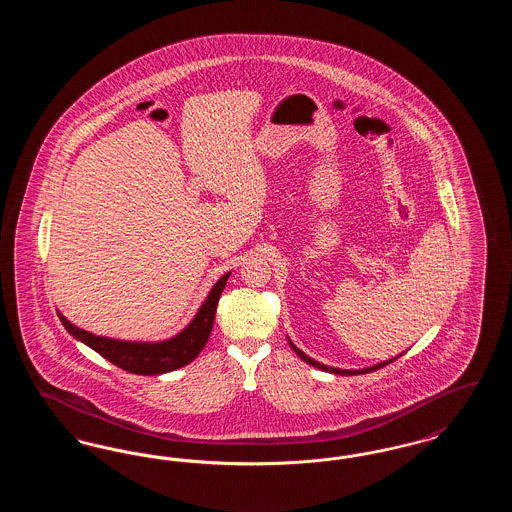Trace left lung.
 Instances as JSON below:
<instances>
[{
    "instance_id": "1",
    "label": "left lung",
    "mask_w": 512,
    "mask_h": 512,
    "mask_svg": "<svg viewBox=\"0 0 512 512\" xmlns=\"http://www.w3.org/2000/svg\"><path fill=\"white\" fill-rule=\"evenodd\" d=\"M288 343H290V347H292L293 351H295V355L297 357H301L307 365L315 366L318 370H324V372H332V374H340V376H357V374H368V372H374V370H378V368H382V366L390 365L393 363L397 357H401L403 353H399V355H395V357H391L388 361H380V363H376V365L366 366V368H349V370H345V368H336V366H328L322 365V363H318L315 359H311L309 355H305L295 343H293L290 338H288Z\"/></svg>"
}]
</instances>
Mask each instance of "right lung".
Here are the masks:
<instances>
[{"label": "right lung", "instance_id": "add662e5", "mask_svg": "<svg viewBox=\"0 0 512 512\" xmlns=\"http://www.w3.org/2000/svg\"><path fill=\"white\" fill-rule=\"evenodd\" d=\"M228 276H230V272L220 276L217 284L211 288V292L207 293L205 301L199 305L195 317L188 322V326L169 340L130 341L96 336L92 332L78 328L59 311H57V315L63 322L65 330L73 336L74 340L82 341L84 345L94 349L101 357H105L109 363L119 366L126 372H132V374L159 376V374H167L176 368L190 365L195 357L203 351L205 343L211 336L220 293L226 286Z\"/></svg>", "mask_w": 512, "mask_h": 512}]
</instances>
